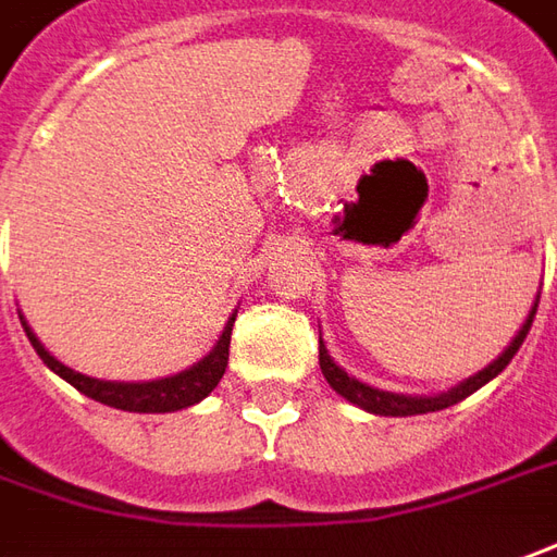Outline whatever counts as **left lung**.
I'll list each match as a JSON object with an SVG mask.
<instances>
[{"label": "left lung", "instance_id": "left-lung-1", "mask_svg": "<svg viewBox=\"0 0 557 557\" xmlns=\"http://www.w3.org/2000/svg\"><path fill=\"white\" fill-rule=\"evenodd\" d=\"M533 313H536V305L528 313V320H524V326L518 329V335L512 338V344L503 350L500 357L494 359L487 369H482L479 374H472L467 377L463 384H457L448 393H438V396H403V393H384V389H374L369 384H362L357 377H350V374L338 369L332 357L326 354V344L320 342V369L326 374L329 387L335 389V393H342L347 403H354V406L366 408V411H372V414H384V418H408V414H426V411H442V408L457 406V403H463L467 396H472L479 387H485L487 381H494L497 374L512 362V357L518 354V347L521 342L528 338V332H531L533 323Z\"/></svg>", "mask_w": 557, "mask_h": 557}]
</instances>
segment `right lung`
I'll list each match as a JSON object with an SVG mask.
<instances>
[{
	"label": "right lung",
	"mask_w": 557,
	"mask_h": 557,
	"mask_svg": "<svg viewBox=\"0 0 557 557\" xmlns=\"http://www.w3.org/2000/svg\"><path fill=\"white\" fill-rule=\"evenodd\" d=\"M24 323V332L29 344L36 347V354L41 357V362L57 372L63 381H70L72 387L78 393H85L90 399L103 403V406L121 408V411H139V414H161V411H180V408H188L200 403L203 396H210L213 387L222 381L225 374V366H228V344H231V326H234V317L228 320V326L222 332V338L215 344L213 350L207 357L200 359L198 366L185 369V372L173 374V377H161V381H146V384H121V381H97V377H88V374H78L66 369L63 362H57L41 342L33 335V329Z\"/></svg>",
	"instance_id": "right-lung-1"
}]
</instances>
